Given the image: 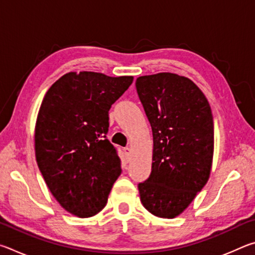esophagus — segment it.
Segmentation results:
<instances>
[{"mask_svg":"<svg viewBox=\"0 0 255 255\" xmlns=\"http://www.w3.org/2000/svg\"><path fill=\"white\" fill-rule=\"evenodd\" d=\"M124 154H125V157H126V161L129 162L130 161V156H131V150L129 147H125L124 148Z\"/></svg>","mask_w":255,"mask_h":255,"instance_id":"obj_1","label":"esophagus"}]
</instances>
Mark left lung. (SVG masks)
Listing matches in <instances>:
<instances>
[{"mask_svg":"<svg viewBox=\"0 0 255 255\" xmlns=\"http://www.w3.org/2000/svg\"><path fill=\"white\" fill-rule=\"evenodd\" d=\"M138 98L153 132L152 172L138 183L149 213L174 218L209 179L214 120L208 101L191 80L172 73L140 76Z\"/></svg>","mask_w":255,"mask_h":255,"instance_id":"left-lung-1","label":"left lung"}]
</instances>
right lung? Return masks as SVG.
Here are the masks:
<instances>
[{
  "instance_id": "add662e5",
  "label": "right lung",
  "mask_w": 255,
  "mask_h": 255,
  "mask_svg": "<svg viewBox=\"0 0 255 255\" xmlns=\"http://www.w3.org/2000/svg\"><path fill=\"white\" fill-rule=\"evenodd\" d=\"M132 80L71 72L41 102L34 132L38 167L59 205L77 217L102 210L122 173L117 148L107 138L109 110Z\"/></svg>"
}]
</instances>
